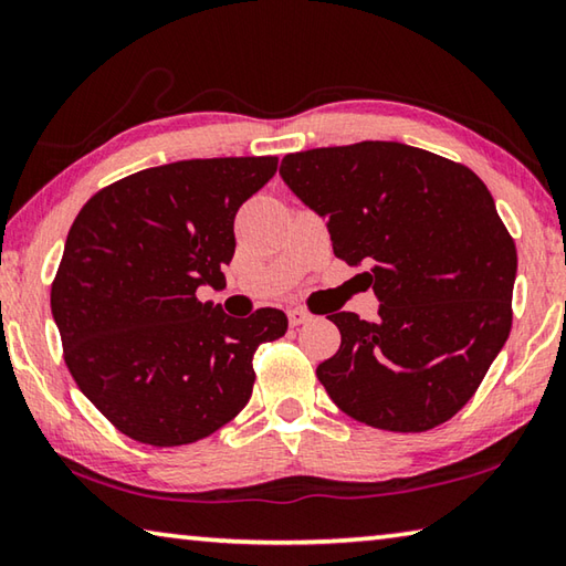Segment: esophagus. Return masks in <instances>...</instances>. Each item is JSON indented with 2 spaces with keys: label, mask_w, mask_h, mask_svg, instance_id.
Returning <instances> with one entry per match:
<instances>
[{
  "label": "esophagus",
  "mask_w": 566,
  "mask_h": 566,
  "mask_svg": "<svg viewBox=\"0 0 566 566\" xmlns=\"http://www.w3.org/2000/svg\"><path fill=\"white\" fill-rule=\"evenodd\" d=\"M286 317H290L292 327H300V324H306L312 319V314L306 310H290V312H286Z\"/></svg>",
  "instance_id": "esophagus-1"
}]
</instances>
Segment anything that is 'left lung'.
<instances>
[{
	"label": "left lung",
	"instance_id": "left-lung-1",
	"mask_svg": "<svg viewBox=\"0 0 566 566\" xmlns=\"http://www.w3.org/2000/svg\"><path fill=\"white\" fill-rule=\"evenodd\" d=\"M280 175L327 219L332 249L364 276L379 319L329 314L342 344L317 377L334 405L389 432H427L462 409L512 329L516 247L472 169L401 142L282 159Z\"/></svg>",
	"mask_w": 566,
	"mask_h": 566
}]
</instances>
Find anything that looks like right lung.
Wrapping results in <instances>:
<instances>
[{"instance_id": "1", "label": "right lung", "mask_w": 566, "mask_h": 566, "mask_svg": "<svg viewBox=\"0 0 566 566\" xmlns=\"http://www.w3.org/2000/svg\"><path fill=\"white\" fill-rule=\"evenodd\" d=\"M274 171L276 157L171 161L114 181L76 214L52 317L76 387L122 434L191 444L252 397L254 352L282 337L286 314L234 319L197 290L224 286L234 217Z\"/></svg>"}]
</instances>
